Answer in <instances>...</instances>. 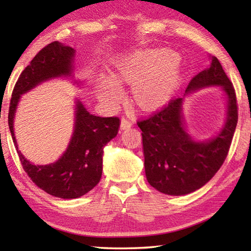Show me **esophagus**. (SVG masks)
<instances>
[{"instance_id": "1", "label": "esophagus", "mask_w": 251, "mask_h": 251, "mask_svg": "<svg viewBox=\"0 0 251 251\" xmlns=\"http://www.w3.org/2000/svg\"><path fill=\"white\" fill-rule=\"evenodd\" d=\"M133 124H134V122H133V120H130L129 117H123L122 118V122H121L122 129L129 128V127L133 126Z\"/></svg>"}]
</instances>
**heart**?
Returning <instances> with one entry per match:
<instances>
[{"instance_id":"b5f03b06","label":"heart","mask_w":251,"mask_h":251,"mask_svg":"<svg viewBox=\"0 0 251 251\" xmlns=\"http://www.w3.org/2000/svg\"><path fill=\"white\" fill-rule=\"evenodd\" d=\"M167 50H145L123 61L113 80L100 86V97L113 104L121 99L116 83L133 85V96L139 107L151 109L166 100L177 83V70Z\"/></svg>"}]
</instances>
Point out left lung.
Instances as JSON below:
<instances>
[{"label": "left lung", "mask_w": 251, "mask_h": 251, "mask_svg": "<svg viewBox=\"0 0 251 251\" xmlns=\"http://www.w3.org/2000/svg\"><path fill=\"white\" fill-rule=\"evenodd\" d=\"M210 85L223 86L228 96L226 125L210 141L194 142L186 133L180 97L137 122L143 131L146 178L160 193L181 196L195 192L214 177L226 159L238 122V106L235 88L217 57H212L209 69L194 76L186 92Z\"/></svg>", "instance_id": "left-lung-1"}]
</instances>
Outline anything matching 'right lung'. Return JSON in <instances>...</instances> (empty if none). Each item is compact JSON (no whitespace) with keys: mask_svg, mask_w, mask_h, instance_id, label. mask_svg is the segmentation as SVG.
Segmentation results:
<instances>
[{"mask_svg":"<svg viewBox=\"0 0 251 251\" xmlns=\"http://www.w3.org/2000/svg\"><path fill=\"white\" fill-rule=\"evenodd\" d=\"M75 50L54 41L42 49L21 73L12 92L8 126L18 148L13 130L14 114L20 97L43 80L72 73ZM73 137L67 151L54 164L33 165L18 150L23 169L31 180L54 197L73 199L83 196L99 184L103 171L104 146L115 137L120 118L92 115L82 103L76 104Z\"/></svg>","mask_w":251,"mask_h":251,"instance_id":"right-lung-1","label":"right lung"}]
</instances>
